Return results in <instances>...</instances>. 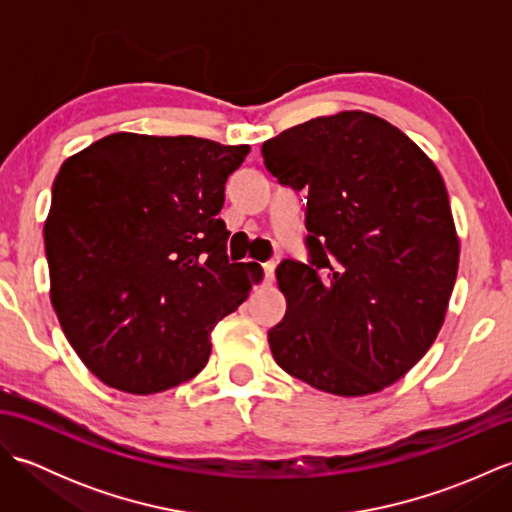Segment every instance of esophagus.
<instances>
[{
	"instance_id": "34e87169",
	"label": "esophagus",
	"mask_w": 512,
	"mask_h": 512,
	"mask_svg": "<svg viewBox=\"0 0 512 512\" xmlns=\"http://www.w3.org/2000/svg\"><path fill=\"white\" fill-rule=\"evenodd\" d=\"M264 277H266V284H273L275 281V264L273 262L264 264Z\"/></svg>"
}]
</instances>
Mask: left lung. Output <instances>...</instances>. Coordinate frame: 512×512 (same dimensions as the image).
Listing matches in <instances>:
<instances>
[{
    "mask_svg": "<svg viewBox=\"0 0 512 512\" xmlns=\"http://www.w3.org/2000/svg\"><path fill=\"white\" fill-rule=\"evenodd\" d=\"M281 184L308 191L310 266L286 259V317L268 332L277 365L356 398L396 383L444 323L460 239L438 167L369 112L317 116L262 145Z\"/></svg>",
    "mask_w": 512,
    "mask_h": 512,
    "instance_id": "8db88e82",
    "label": "left lung"
}]
</instances>
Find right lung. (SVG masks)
<instances>
[{
    "label": "right lung",
    "instance_id": "right-lung-1",
    "mask_svg": "<svg viewBox=\"0 0 512 512\" xmlns=\"http://www.w3.org/2000/svg\"><path fill=\"white\" fill-rule=\"evenodd\" d=\"M248 145L118 132L63 162L43 224L50 301L107 387L158 394L198 376L211 332L264 279L228 264L217 217Z\"/></svg>",
    "mask_w": 512,
    "mask_h": 512
}]
</instances>
